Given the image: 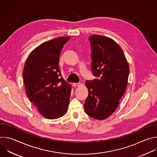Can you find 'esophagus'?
Masks as SVG:
<instances>
[{"mask_svg":"<svg viewBox=\"0 0 157 157\" xmlns=\"http://www.w3.org/2000/svg\"><path fill=\"white\" fill-rule=\"evenodd\" d=\"M80 84H81L80 82H74V83H73V86L74 87H76V86H79Z\"/></svg>","mask_w":157,"mask_h":157,"instance_id":"esophagus-1","label":"esophagus"}]
</instances>
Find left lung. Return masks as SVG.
<instances>
[{"label": "left lung", "mask_w": 157, "mask_h": 157, "mask_svg": "<svg viewBox=\"0 0 157 157\" xmlns=\"http://www.w3.org/2000/svg\"><path fill=\"white\" fill-rule=\"evenodd\" d=\"M89 40L91 70L96 78L86 82L88 96L84 107L89 116L104 120L114 113L125 93L129 66L122 49L113 39L94 35Z\"/></svg>", "instance_id": "8db88e82"}]
</instances>
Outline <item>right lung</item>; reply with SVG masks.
Wrapping results in <instances>:
<instances>
[{"label":"right lung","instance_id":"1","mask_svg":"<svg viewBox=\"0 0 157 157\" xmlns=\"http://www.w3.org/2000/svg\"><path fill=\"white\" fill-rule=\"evenodd\" d=\"M70 37L44 42L32 52L24 69V81L30 101L47 119L64 116L68 109L71 87L61 76L60 52Z\"/></svg>","mask_w":157,"mask_h":157}]
</instances>
